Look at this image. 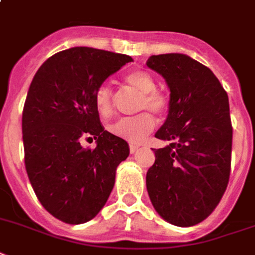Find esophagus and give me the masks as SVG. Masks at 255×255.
Returning <instances> with one entry per match:
<instances>
[{
  "mask_svg": "<svg viewBox=\"0 0 255 255\" xmlns=\"http://www.w3.org/2000/svg\"><path fill=\"white\" fill-rule=\"evenodd\" d=\"M138 150H139V146H136V144H130V153H135Z\"/></svg>",
  "mask_w": 255,
  "mask_h": 255,
  "instance_id": "esophagus-1",
  "label": "esophagus"
}]
</instances>
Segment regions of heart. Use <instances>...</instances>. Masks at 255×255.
Segmentation results:
<instances>
[{"label": "heart", "instance_id": "heart-1", "mask_svg": "<svg viewBox=\"0 0 255 255\" xmlns=\"http://www.w3.org/2000/svg\"><path fill=\"white\" fill-rule=\"evenodd\" d=\"M125 82L130 87L142 94L140 109L147 108L151 112L161 115L167 111L168 99L160 91H156V82L150 73L144 70H134L126 74ZM95 104L103 117H108L113 112L112 90L103 85L96 90ZM155 128V120L150 113H140L132 117H123L109 125L113 135L123 138L130 143H140Z\"/></svg>", "mask_w": 255, "mask_h": 255}]
</instances>
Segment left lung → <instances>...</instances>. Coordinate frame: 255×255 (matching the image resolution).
Masks as SVG:
<instances>
[{"label":"left lung","instance_id":"8db88e82","mask_svg":"<svg viewBox=\"0 0 255 255\" xmlns=\"http://www.w3.org/2000/svg\"><path fill=\"white\" fill-rule=\"evenodd\" d=\"M147 66L169 88L165 123L146 176L153 208L177 227L203 222L219 205L231 173L232 124L228 95L207 66L181 53L151 56Z\"/></svg>","mask_w":255,"mask_h":255}]
</instances>
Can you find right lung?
I'll list each match as a JSON object with an SVG mask.
<instances>
[{
    "label": "right lung",
    "instance_id": "obj_1",
    "mask_svg": "<svg viewBox=\"0 0 255 255\" xmlns=\"http://www.w3.org/2000/svg\"><path fill=\"white\" fill-rule=\"evenodd\" d=\"M132 58L75 47L49 57L36 71L22 116L24 164L37 199L67 224L94 219L115 186L129 144L104 130L95 104L103 82ZM96 139L83 149L81 140Z\"/></svg>",
    "mask_w": 255,
    "mask_h": 255
}]
</instances>
